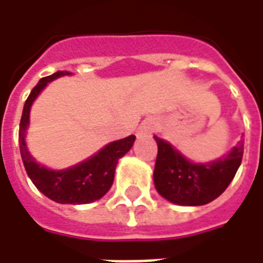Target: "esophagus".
Instances as JSON below:
<instances>
[{"mask_svg":"<svg viewBox=\"0 0 263 263\" xmlns=\"http://www.w3.org/2000/svg\"><path fill=\"white\" fill-rule=\"evenodd\" d=\"M156 129V121L155 120H146L143 121L141 126L138 128L137 131V137L138 138H143V137H149L152 132H155Z\"/></svg>","mask_w":263,"mask_h":263,"instance_id":"1","label":"esophagus"}]
</instances>
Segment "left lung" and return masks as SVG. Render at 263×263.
Instances as JSON below:
<instances>
[{
  "mask_svg": "<svg viewBox=\"0 0 263 263\" xmlns=\"http://www.w3.org/2000/svg\"><path fill=\"white\" fill-rule=\"evenodd\" d=\"M158 158L155 163L154 183L158 193L179 205H204L224 193L237 173L243 155V141L210 162H193L172 145L155 135Z\"/></svg>",
  "mask_w": 263,
  "mask_h": 263,
  "instance_id": "1",
  "label": "left lung"
}]
</instances>
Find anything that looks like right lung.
<instances>
[{
    "instance_id": "1",
    "label": "right lung",
    "mask_w": 263,
    "mask_h": 263,
    "mask_svg": "<svg viewBox=\"0 0 263 263\" xmlns=\"http://www.w3.org/2000/svg\"><path fill=\"white\" fill-rule=\"evenodd\" d=\"M63 76H71V73L56 71L52 76L41 79L25 101L20 124L21 158L32 183L46 197L59 204H88L100 200L111 189L117 163L132 148L135 137L129 135L124 139L107 143L90 158L66 169L54 171L39 163L28 151L26 145L32 104L50 81Z\"/></svg>"
}]
</instances>
